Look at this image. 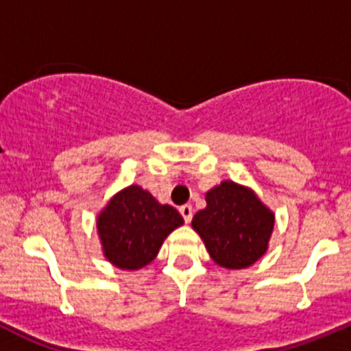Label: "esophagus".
Returning <instances> with one entry per match:
<instances>
[{"label":"esophagus","instance_id":"esophagus-1","mask_svg":"<svg viewBox=\"0 0 351 351\" xmlns=\"http://www.w3.org/2000/svg\"><path fill=\"white\" fill-rule=\"evenodd\" d=\"M179 211H180V215H182L184 221L191 223V219H193V211H194L193 206H191V204H184V206H180Z\"/></svg>","mask_w":351,"mask_h":351}]
</instances>
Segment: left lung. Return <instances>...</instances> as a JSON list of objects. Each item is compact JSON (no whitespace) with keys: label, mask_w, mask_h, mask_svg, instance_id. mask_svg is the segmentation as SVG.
<instances>
[{"label":"left lung","mask_w":351,"mask_h":351,"mask_svg":"<svg viewBox=\"0 0 351 351\" xmlns=\"http://www.w3.org/2000/svg\"><path fill=\"white\" fill-rule=\"evenodd\" d=\"M276 216L248 187L223 180L206 193V208L193 218V228L206 250L225 269H247L269 248Z\"/></svg>","instance_id":"obj_1"}]
</instances>
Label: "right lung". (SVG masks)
I'll list each match as a JSON object with an SVG mask.
<instances>
[{
    "mask_svg": "<svg viewBox=\"0 0 351 351\" xmlns=\"http://www.w3.org/2000/svg\"><path fill=\"white\" fill-rule=\"evenodd\" d=\"M184 223L176 208L160 204L140 186L114 194L97 215L103 254L114 267L138 270L149 265L165 238Z\"/></svg>",
    "mask_w": 351,
    "mask_h": 351,
    "instance_id": "1",
    "label": "right lung"
}]
</instances>
